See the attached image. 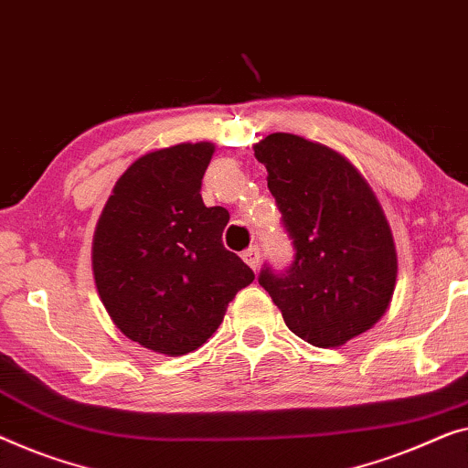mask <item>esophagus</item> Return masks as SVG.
I'll return each instance as SVG.
<instances>
[{
  "instance_id": "esophagus-1",
  "label": "esophagus",
  "mask_w": 468,
  "mask_h": 468,
  "mask_svg": "<svg viewBox=\"0 0 468 468\" xmlns=\"http://www.w3.org/2000/svg\"><path fill=\"white\" fill-rule=\"evenodd\" d=\"M260 257L261 255H260V249H257V247H249V249L242 250V260H245V263L250 270L260 268Z\"/></svg>"
}]
</instances>
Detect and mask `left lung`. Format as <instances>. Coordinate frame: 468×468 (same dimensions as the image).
<instances>
[{"mask_svg":"<svg viewBox=\"0 0 468 468\" xmlns=\"http://www.w3.org/2000/svg\"><path fill=\"white\" fill-rule=\"evenodd\" d=\"M295 247L287 274L260 284L303 342L337 348L374 327L397 284V249L374 189L323 144L272 133L253 145Z\"/></svg>","mask_w":468,"mask_h":468,"instance_id":"1","label":"left lung"}]
</instances>
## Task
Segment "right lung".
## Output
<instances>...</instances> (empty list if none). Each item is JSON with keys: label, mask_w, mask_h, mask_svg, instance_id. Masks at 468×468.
<instances>
[{"label": "right lung", "mask_w": 468, "mask_h": 468, "mask_svg": "<svg viewBox=\"0 0 468 468\" xmlns=\"http://www.w3.org/2000/svg\"><path fill=\"white\" fill-rule=\"evenodd\" d=\"M208 141L147 152L113 186L92 236V274L128 340L181 356L213 337L255 274L223 247L229 213L205 207Z\"/></svg>", "instance_id": "1"}]
</instances>
